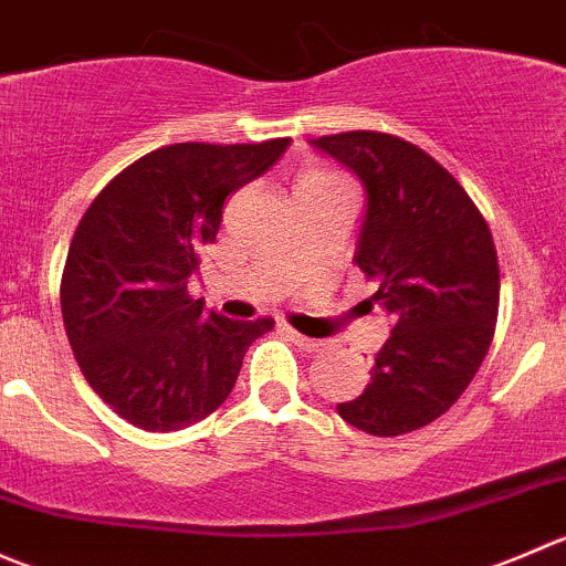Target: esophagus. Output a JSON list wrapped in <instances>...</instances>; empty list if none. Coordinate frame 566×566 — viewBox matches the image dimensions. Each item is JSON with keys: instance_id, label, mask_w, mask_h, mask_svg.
Returning <instances> with one entry per match:
<instances>
[{"instance_id": "esophagus-1", "label": "esophagus", "mask_w": 566, "mask_h": 566, "mask_svg": "<svg viewBox=\"0 0 566 566\" xmlns=\"http://www.w3.org/2000/svg\"><path fill=\"white\" fill-rule=\"evenodd\" d=\"M285 329V333H289V338L291 340H294V344L296 346H300V349H305V352H318V349H322V340H316V338H305V335H300V333H296V329H291V327H283Z\"/></svg>"}]
</instances>
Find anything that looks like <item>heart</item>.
<instances>
[{"label":"heart","mask_w":566,"mask_h":566,"mask_svg":"<svg viewBox=\"0 0 566 566\" xmlns=\"http://www.w3.org/2000/svg\"><path fill=\"white\" fill-rule=\"evenodd\" d=\"M300 184H340V181L327 170H307L305 176H302Z\"/></svg>","instance_id":"heart-1"}]
</instances>
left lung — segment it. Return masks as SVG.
I'll list each match as a JSON object with an SVG mask.
<instances>
[{
    "instance_id": "obj_1",
    "label": "left lung",
    "mask_w": 566,
    "mask_h": 566,
    "mask_svg": "<svg viewBox=\"0 0 566 566\" xmlns=\"http://www.w3.org/2000/svg\"><path fill=\"white\" fill-rule=\"evenodd\" d=\"M366 189L355 264L379 283L394 329L371 382L338 416L377 438L416 432L471 385L497 318V255L484 217L427 150L382 132L311 139Z\"/></svg>"
}]
</instances>
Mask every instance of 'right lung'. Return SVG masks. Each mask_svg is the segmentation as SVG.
<instances>
[{"label": "right lung", "mask_w": 566, "mask_h": 566, "mask_svg": "<svg viewBox=\"0 0 566 566\" xmlns=\"http://www.w3.org/2000/svg\"><path fill=\"white\" fill-rule=\"evenodd\" d=\"M289 143L165 145L112 178L82 217L60 285L65 335L91 388L134 427L203 421L231 396L248 346L275 327L203 311L187 283L228 195Z\"/></svg>", "instance_id": "add662e5"}]
</instances>
